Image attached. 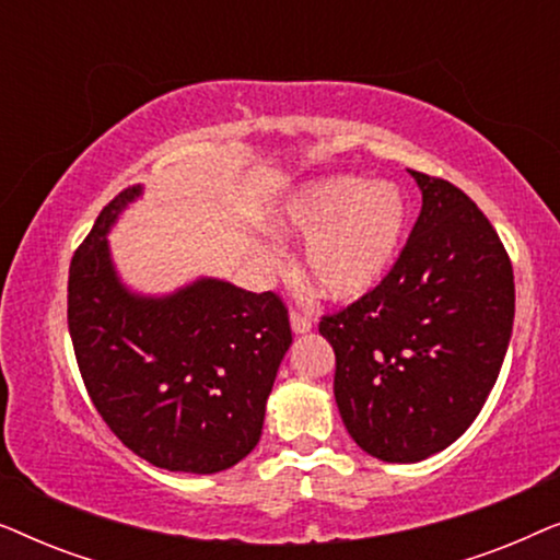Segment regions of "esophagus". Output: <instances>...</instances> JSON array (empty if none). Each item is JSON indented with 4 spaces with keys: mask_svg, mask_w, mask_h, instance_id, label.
<instances>
[{
    "mask_svg": "<svg viewBox=\"0 0 560 560\" xmlns=\"http://www.w3.org/2000/svg\"><path fill=\"white\" fill-rule=\"evenodd\" d=\"M290 328H293L295 336H303V334L311 331L313 324H311L308 316H301V313H290Z\"/></svg>",
    "mask_w": 560,
    "mask_h": 560,
    "instance_id": "esophagus-1",
    "label": "esophagus"
}]
</instances>
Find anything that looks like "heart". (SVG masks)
Returning <instances> with one entry per match:
<instances>
[{
	"mask_svg": "<svg viewBox=\"0 0 560 560\" xmlns=\"http://www.w3.org/2000/svg\"><path fill=\"white\" fill-rule=\"evenodd\" d=\"M410 206L395 183L334 175L290 194L272 213L280 236L301 240V278L334 303H354L380 288L400 259Z\"/></svg>",
	"mask_w": 560,
	"mask_h": 560,
	"instance_id": "obj_1",
	"label": "heart"
}]
</instances>
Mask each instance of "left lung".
Returning <instances> with one entry per match:
<instances>
[{"mask_svg":"<svg viewBox=\"0 0 560 560\" xmlns=\"http://www.w3.org/2000/svg\"><path fill=\"white\" fill-rule=\"evenodd\" d=\"M410 175L423 209L393 272L318 326L343 425L387 464L423 462L474 423L515 318L510 257L485 213L448 180Z\"/></svg>","mask_w":560,"mask_h":560,"instance_id":"obj_1","label":"left lung"}]
</instances>
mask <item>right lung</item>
Here are the masks:
<instances>
[{
    "label": "right lung",
    "mask_w": 560,
    "mask_h": 560,
    "mask_svg": "<svg viewBox=\"0 0 560 560\" xmlns=\"http://www.w3.org/2000/svg\"><path fill=\"white\" fill-rule=\"evenodd\" d=\"M144 186L98 213L68 272V331L98 416L167 471L217 474L262 435L267 397L293 343L275 293L198 275L171 293L121 278L109 234Z\"/></svg>",
    "instance_id": "right-lung-1"
}]
</instances>
